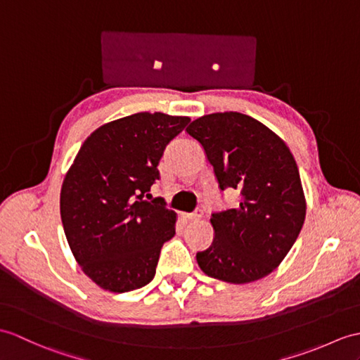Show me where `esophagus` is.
<instances>
[{
	"label": "esophagus",
	"instance_id": "1",
	"mask_svg": "<svg viewBox=\"0 0 360 360\" xmlns=\"http://www.w3.org/2000/svg\"><path fill=\"white\" fill-rule=\"evenodd\" d=\"M202 210H200V208H196V210L193 212V213H190V214H187L186 218L188 219V221H199L200 218H202Z\"/></svg>",
	"mask_w": 360,
	"mask_h": 360
}]
</instances>
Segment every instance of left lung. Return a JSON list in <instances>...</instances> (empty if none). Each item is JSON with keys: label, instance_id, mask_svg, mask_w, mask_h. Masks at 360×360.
<instances>
[{"label": "left lung", "instance_id": "obj_1", "mask_svg": "<svg viewBox=\"0 0 360 360\" xmlns=\"http://www.w3.org/2000/svg\"><path fill=\"white\" fill-rule=\"evenodd\" d=\"M213 165L219 188L240 193L236 208L214 212L212 245L196 253L207 276L230 283L270 274L305 221V196L293 155L276 133L248 115H205L187 127Z\"/></svg>", "mask_w": 360, "mask_h": 360}]
</instances>
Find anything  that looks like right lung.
<instances>
[{
  "label": "right lung",
  "instance_id": "obj_1",
  "mask_svg": "<svg viewBox=\"0 0 360 360\" xmlns=\"http://www.w3.org/2000/svg\"><path fill=\"white\" fill-rule=\"evenodd\" d=\"M188 122L160 112L107 122L84 141L67 172L60 198L65 238L82 271L101 288L125 293L155 278L176 213L162 198L144 196L160 179L167 144Z\"/></svg>",
  "mask_w": 360,
  "mask_h": 360
}]
</instances>
